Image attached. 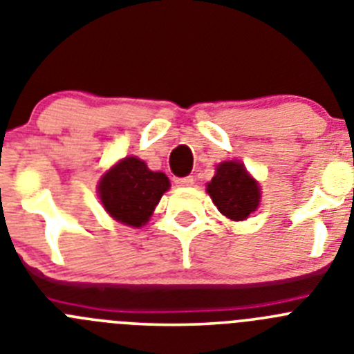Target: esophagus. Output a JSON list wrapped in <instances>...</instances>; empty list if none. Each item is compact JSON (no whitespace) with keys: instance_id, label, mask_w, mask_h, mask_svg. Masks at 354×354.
I'll return each mask as SVG.
<instances>
[{"instance_id":"obj_1","label":"esophagus","mask_w":354,"mask_h":354,"mask_svg":"<svg viewBox=\"0 0 354 354\" xmlns=\"http://www.w3.org/2000/svg\"><path fill=\"white\" fill-rule=\"evenodd\" d=\"M175 184L180 187H187V186H193V184H195V179H193L192 175H189V177H179V179H175Z\"/></svg>"}]
</instances>
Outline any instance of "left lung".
I'll list each match as a JSON object with an SVG mask.
<instances>
[{
	"instance_id": "obj_1",
	"label": "left lung",
	"mask_w": 354,
	"mask_h": 354,
	"mask_svg": "<svg viewBox=\"0 0 354 354\" xmlns=\"http://www.w3.org/2000/svg\"><path fill=\"white\" fill-rule=\"evenodd\" d=\"M207 193L218 211L228 220L243 221L261 202V187L241 161H223L207 184Z\"/></svg>"
}]
</instances>
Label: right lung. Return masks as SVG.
<instances>
[{
  "instance_id": "right-lung-1",
  "label": "right lung",
  "mask_w": 354,
  "mask_h": 354,
  "mask_svg": "<svg viewBox=\"0 0 354 354\" xmlns=\"http://www.w3.org/2000/svg\"><path fill=\"white\" fill-rule=\"evenodd\" d=\"M168 187L170 180L162 171L149 170L145 161L129 156L102 175L97 193L113 220L129 227H142Z\"/></svg>"
}]
</instances>
